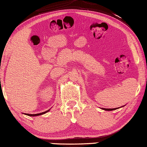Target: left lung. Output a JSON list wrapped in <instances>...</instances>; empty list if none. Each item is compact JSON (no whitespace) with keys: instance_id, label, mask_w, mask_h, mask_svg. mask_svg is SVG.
Returning a JSON list of instances; mask_svg holds the SVG:
<instances>
[{"instance_id":"obj_1","label":"left lung","mask_w":147,"mask_h":147,"mask_svg":"<svg viewBox=\"0 0 147 147\" xmlns=\"http://www.w3.org/2000/svg\"><path fill=\"white\" fill-rule=\"evenodd\" d=\"M124 106H125V105H124ZM124 106H122V107H124ZM119 109V108H115V109H105V108H102V109H103V110L108 111H114V110H116V109Z\"/></svg>"}]
</instances>
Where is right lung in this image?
<instances>
[{"instance_id":"add662e5","label":"right lung","mask_w":147,"mask_h":147,"mask_svg":"<svg viewBox=\"0 0 147 147\" xmlns=\"http://www.w3.org/2000/svg\"><path fill=\"white\" fill-rule=\"evenodd\" d=\"M50 109H49V110L47 111H45V112H43V113H38V114H28V113H24V115H28V116H30V117H35V116H38V115H41L45 114L46 113L49 112V111H50ZM23 114H24V113H23Z\"/></svg>"}]
</instances>
